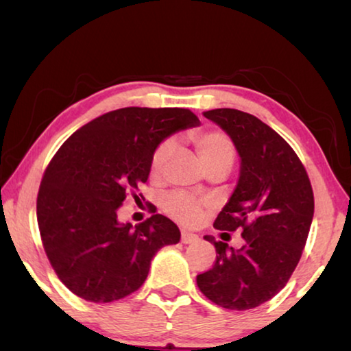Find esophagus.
<instances>
[{
  "label": "esophagus",
  "mask_w": 351,
  "mask_h": 351,
  "mask_svg": "<svg viewBox=\"0 0 351 351\" xmlns=\"http://www.w3.org/2000/svg\"><path fill=\"white\" fill-rule=\"evenodd\" d=\"M197 240H199V237L196 234H193V232H188V230H182V243L190 245Z\"/></svg>",
  "instance_id": "obj_1"
}]
</instances>
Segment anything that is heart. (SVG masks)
<instances>
[{"label":"heart","instance_id":"obj_1","mask_svg":"<svg viewBox=\"0 0 351 351\" xmlns=\"http://www.w3.org/2000/svg\"><path fill=\"white\" fill-rule=\"evenodd\" d=\"M190 141L197 150L199 158L206 169L224 168L230 169L235 160V147L228 134L218 130L193 132L190 133ZM174 152V141L166 139L155 147L152 158H150V174L158 177L168 163L169 157ZM163 210L180 223L191 226L196 224L202 215V206L196 199L185 193H172L165 197Z\"/></svg>","mask_w":351,"mask_h":351}]
</instances>
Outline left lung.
I'll use <instances>...</instances> for the list:
<instances>
[{
	"instance_id": "obj_1",
	"label": "left lung",
	"mask_w": 351,
	"mask_h": 351,
	"mask_svg": "<svg viewBox=\"0 0 351 351\" xmlns=\"http://www.w3.org/2000/svg\"><path fill=\"white\" fill-rule=\"evenodd\" d=\"M204 116L229 134L240 155L239 182L213 226L241 229L243 245L234 250L204 237L217 250V261L196 282L215 304L252 309L284 289L298 265L314 218V193L293 149L267 123L232 108Z\"/></svg>"
}]
</instances>
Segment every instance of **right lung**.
Segmentation results:
<instances>
[{
  "label": "right lung",
  "mask_w": 351,
  "mask_h": 351,
  "mask_svg": "<svg viewBox=\"0 0 351 351\" xmlns=\"http://www.w3.org/2000/svg\"><path fill=\"white\" fill-rule=\"evenodd\" d=\"M199 123L183 108L128 106L88 122L61 145L40 183L37 224L70 292L93 303L125 298L144 284L161 247L179 243V228L163 215L132 226L119 223L117 210L147 182L155 147Z\"/></svg>",
  "instance_id": "obj_1"
}]
</instances>
